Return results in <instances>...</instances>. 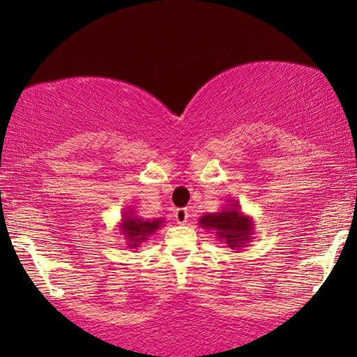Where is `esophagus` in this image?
<instances>
[{
    "instance_id": "1",
    "label": "esophagus",
    "mask_w": 357,
    "mask_h": 357,
    "mask_svg": "<svg viewBox=\"0 0 357 357\" xmlns=\"http://www.w3.org/2000/svg\"><path fill=\"white\" fill-rule=\"evenodd\" d=\"M190 214H188V209L187 208H178L177 211H175V221L178 224H185L188 221Z\"/></svg>"
}]
</instances>
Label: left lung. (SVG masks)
<instances>
[{"mask_svg": "<svg viewBox=\"0 0 357 357\" xmlns=\"http://www.w3.org/2000/svg\"><path fill=\"white\" fill-rule=\"evenodd\" d=\"M204 231H213L218 241L227 243L232 250H242L252 241L253 224L252 216H248L241 209V204L232 202L218 213H206L198 221Z\"/></svg>", "mask_w": 357, "mask_h": 357, "instance_id": "obj_1", "label": "left lung"}]
</instances>
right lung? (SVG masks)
<instances>
[{
  "label": "right lung",
  "mask_w": 357,
  "mask_h": 357,
  "mask_svg": "<svg viewBox=\"0 0 357 357\" xmlns=\"http://www.w3.org/2000/svg\"><path fill=\"white\" fill-rule=\"evenodd\" d=\"M164 219H143L136 216L133 208H126L125 213L121 214V221L119 222L120 232L126 241V247L128 248H138L141 243L148 241L149 236L164 226Z\"/></svg>",
  "instance_id": "obj_1"
}]
</instances>
